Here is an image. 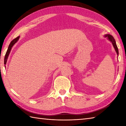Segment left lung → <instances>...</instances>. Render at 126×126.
Masks as SVG:
<instances>
[{"label":"left lung","mask_w":126,"mask_h":126,"mask_svg":"<svg viewBox=\"0 0 126 126\" xmlns=\"http://www.w3.org/2000/svg\"><path fill=\"white\" fill-rule=\"evenodd\" d=\"M105 37H107L108 39L109 40V41H110L112 43V44H113V47H114V49H115V50L117 55H119L118 48H117V47L116 44L115 40L114 39V37L112 36L111 35H110V34H106V35H105Z\"/></svg>","instance_id":"8db88e82"}]
</instances>
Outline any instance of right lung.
Returning a JSON list of instances; mask_svg holds the SVG:
<instances>
[{"mask_svg":"<svg viewBox=\"0 0 126 126\" xmlns=\"http://www.w3.org/2000/svg\"><path fill=\"white\" fill-rule=\"evenodd\" d=\"M19 36L17 37V38H16L14 39H13L12 41L11 42L9 46V47H8V49H7L6 54H5V58H4V64H6L8 56H9V55L10 54V52L11 51V50L12 47L13 46V45H14L18 41V40L19 39Z\"/></svg>","mask_w":126,"mask_h":126,"instance_id":"1","label":"right lung"}]
</instances>
